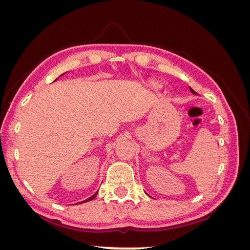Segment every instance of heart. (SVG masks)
Masks as SVG:
<instances>
[{
    "label": "heart",
    "instance_id": "1",
    "mask_svg": "<svg viewBox=\"0 0 250 250\" xmlns=\"http://www.w3.org/2000/svg\"><path fill=\"white\" fill-rule=\"evenodd\" d=\"M148 86L150 87V88H152V89H158V88H161V84L158 82H156V81H150L149 83H148Z\"/></svg>",
    "mask_w": 250,
    "mask_h": 250
}]
</instances>
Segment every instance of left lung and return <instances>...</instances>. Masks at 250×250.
Instances as JSON below:
<instances>
[{"label": "left lung", "mask_w": 250, "mask_h": 250, "mask_svg": "<svg viewBox=\"0 0 250 250\" xmlns=\"http://www.w3.org/2000/svg\"><path fill=\"white\" fill-rule=\"evenodd\" d=\"M190 90H191V93H192V94H194V95H197V93H196L195 90H194V89H192L191 87H190Z\"/></svg>", "instance_id": "obj_1"}]
</instances>
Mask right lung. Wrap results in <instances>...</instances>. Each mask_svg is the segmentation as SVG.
Segmentation results:
<instances>
[{
  "label": "right lung",
  "instance_id": "right-lung-1",
  "mask_svg": "<svg viewBox=\"0 0 250 250\" xmlns=\"http://www.w3.org/2000/svg\"><path fill=\"white\" fill-rule=\"evenodd\" d=\"M63 75V74H62ZM97 194H98V192H96L93 196H90V197L88 198V199H86V200H84V201H82V202H86V201H90V200H93L95 197H96V196H97ZM82 202H80V203H82Z\"/></svg>",
  "mask_w": 250,
  "mask_h": 250
}]
</instances>
